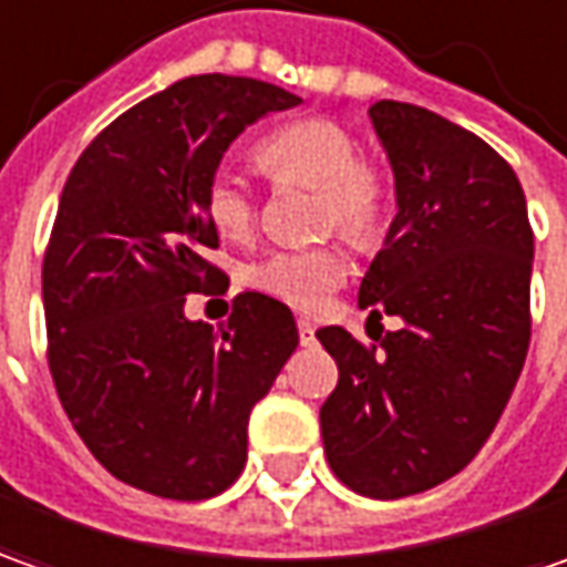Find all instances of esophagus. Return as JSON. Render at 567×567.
Segmentation results:
<instances>
[{
  "mask_svg": "<svg viewBox=\"0 0 567 567\" xmlns=\"http://www.w3.org/2000/svg\"><path fill=\"white\" fill-rule=\"evenodd\" d=\"M298 336H301V344L317 342V326L310 320H298Z\"/></svg>",
  "mask_w": 567,
  "mask_h": 567,
  "instance_id": "esophagus-1",
  "label": "esophagus"
}]
</instances>
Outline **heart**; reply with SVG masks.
I'll return each mask as SVG.
<instances>
[{"mask_svg": "<svg viewBox=\"0 0 567 567\" xmlns=\"http://www.w3.org/2000/svg\"><path fill=\"white\" fill-rule=\"evenodd\" d=\"M264 172L279 187L320 194V231H339L358 250L373 247L389 225L392 185L377 163L361 159L354 134L332 118H303L269 134L257 147ZM206 216L223 238L245 241L257 228V204L235 175L216 172L206 185ZM348 279V257L339 245L279 250L250 269V282L269 298L298 310H320Z\"/></svg>", "mask_w": 567, "mask_h": 567, "instance_id": "obj_1", "label": "heart"}]
</instances>
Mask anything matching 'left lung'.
I'll return each mask as SVG.
<instances>
[{"label": "left lung", "instance_id": "1", "mask_svg": "<svg viewBox=\"0 0 567 567\" xmlns=\"http://www.w3.org/2000/svg\"><path fill=\"white\" fill-rule=\"evenodd\" d=\"M370 118L399 213L358 303L401 329L377 344L342 326L317 332L339 363L320 426L348 489L401 498L467 467L512 399L530 344L534 228L515 168L477 134L395 100Z\"/></svg>", "mask_w": 567, "mask_h": 567}]
</instances>
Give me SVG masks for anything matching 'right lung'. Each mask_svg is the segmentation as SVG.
Wrapping results in <instances>:
<instances>
[{"instance_id":"right-lung-1","label":"right lung","mask_w":567,"mask_h":567,"mask_svg":"<svg viewBox=\"0 0 567 567\" xmlns=\"http://www.w3.org/2000/svg\"><path fill=\"white\" fill-rule=\"evenodd\" d=\"M301 103L288 90L197 74L103 127L71 168L43 257L47 358L93 458L134 489L200 502L247 461V420L298 348L282 301L245 291L213 329L185 317L216 295L219 231L206 185L228 144Z\"/></svg>"}]
</instances>
